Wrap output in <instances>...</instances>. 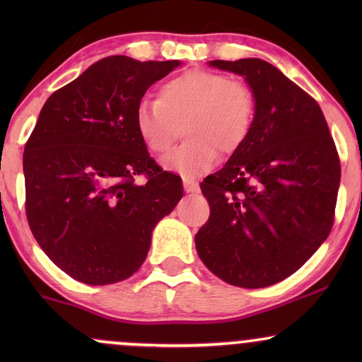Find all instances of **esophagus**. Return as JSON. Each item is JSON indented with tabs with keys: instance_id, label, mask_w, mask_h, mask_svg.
Returning a JSON list of instances; mask_svg holds the SVG:
<instances>
[{
	"instance_id": "34e87169",
	"label": "esophagus",
	"mask_w": 362,
	"mask_h": 362,
	"mask_svg": "<svg viewBox=\"0 0 362 362\" xmlns=\"http://www.w3.org/2000/svg\"><path fill=\"white\" fill-rule=\"evenodd\" d=\"M184 189H185V192H190V194L199 192V184L197 182L190 180V178H184Z\"/></svg>"
}]
</instances>
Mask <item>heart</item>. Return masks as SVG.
Instances as JSON below:
<instances>
[{"label":"heart","mask_w":362,"mask_h":362,"mask_svg":"<svg viewBox=\"0 0 362 362\" xmlns=\"http://www.w3.org/2000/svg\"><path fill=\"white\" fill-rule=\"evenodd\" d=\"M255 120V93L247 83L209 69H189L158 90V100H143L134 114L139 139L151 155H163L180 136L187 141L163 160V167L187 178L202 175L219 153H238Z\"/></svg>","instance_id":"heart-1"}]
</instances>
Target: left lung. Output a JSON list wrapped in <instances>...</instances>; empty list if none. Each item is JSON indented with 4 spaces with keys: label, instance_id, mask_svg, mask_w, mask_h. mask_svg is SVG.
I'll return each mask as SVG.
<instances>
[{
    "label": "left lung",
    "instance_id": "obj_1",
    "mask_svg": "<svg viewBox=\"0 0 362 362\" xmlns=\"http://www.w3.org/2000/svg\"><path fill=\"white\" fill-rule=\"evenodd\" d=\"M255 93L247 143L201 184L209 219L195 248L211 272L240 288L272 286L305 264L334 226L340 160L313 97L262 59L211 61Z\"/></svg>",
    "mask_w": 362,
    "mask_h": 362
}]
</instances>
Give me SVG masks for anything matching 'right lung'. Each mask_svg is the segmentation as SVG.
Listing matches in <instances>:
<instances>
[{
  "label": "right lung",
  "mask_w": 362,
  "mask_h": 362,
  "mask_svg": "<svg viewBox=\"0 0 362 362\" xmlns=\"http://www.w3.org/2000/svg\"><path fill=\"white\" fill-rule=\"evenodd\" d=\"M180 61L103 57L56 90L23 151L25 213L61 271L91 286L131 277L184 195L134 127L141 98ZM141 178V182L137 180Z\"/></svg>",
  "instance_id": "right-lung-1"
}]
</instances>
